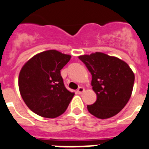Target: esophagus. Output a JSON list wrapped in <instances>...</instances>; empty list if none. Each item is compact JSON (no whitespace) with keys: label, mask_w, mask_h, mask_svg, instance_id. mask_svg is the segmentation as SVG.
Segmentation results:
<instances>
[{"label":"esophagus","mask_w":149,"mask_h":149,"mask_svg":"<svg viewBox=\"0 0 149 149\" xmlns=\"http://www.w3.org/2000/svg\"><path fill=\"white\" fill-rule=\"evenodd\" d=\"M84 91H85V90H84V88L83 87H79V88H78V89H77V91L78 94H82V93H84Z\"/></svg>","instance_id":"obj_1"}]
</instances>
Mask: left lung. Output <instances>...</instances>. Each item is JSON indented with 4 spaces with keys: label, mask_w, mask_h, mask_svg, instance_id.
Returning <instances> with one entry per match:
<instances>
[{
    "label": "left lung",
    "mask_w": 149,
    "mask_h": 149,
    "mask_svg": "<svg viewBox=\"0 0 149 149\" xmlns=\"http://www.w3.org/2000/svg\"><path fill=\"white\" fill-rule=\"evenodd\" d=\"M92 75L91 85L97 100L88 105L90 113L107 119L121 111L129 101L135 75L127 63L116 57L96 52L79 56Z\"/></svg>",
    "instance_id": "1"
}]
</instances>
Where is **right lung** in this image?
<instances>
[{
  "label": "right lung",
  "instance_id": "add662e5",
  "mask_svg": "<svg viewBox=\"0 0 149 149\" xmlns=\"http://www.w3.org/2000/svg\"><path fill=\"white\" fill-rule=\"evenodd\" d=\"M71 55L48 50L33 56L23 66L19 89L23 101L35 113L55 118L65 111L74 94L68 91L61 70Z\"/></svg>",
  "mask_w": 149,
  "mask_h": 149
}]
</instances>
